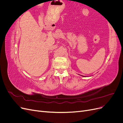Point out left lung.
Masks as SVG:
<instances>
[{
  "mask_svg": "<svg viewBox=\"0 0 123 123\" xmlns=\"http://www.w3.org/2000/svg\"><path fill=\"white\" fill-rule=\"evenodd\" d=\"M81 76H83V77H87V76H83V75H81Z\"/></svg>",
  "mask_w": 123,
  "mask_h": 123,
  "instance_id": "obj_1",
  "label": "left lung"
}]
</instances>
